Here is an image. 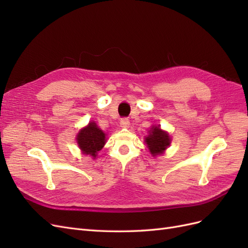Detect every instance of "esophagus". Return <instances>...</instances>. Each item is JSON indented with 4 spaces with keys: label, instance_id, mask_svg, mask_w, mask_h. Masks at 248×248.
I'll list each match as a JSON object with an SVG mask.
<instances>
[{
    "label": "esophagus",
    "instance_id": "obj_1",
    "mask_svg": "<svg viewBox=\"0 0 248 248\" xmlns=\"http://www.w3.org/2000/svg\"><path fill=\"white\" fill-rule=\"evenodd\" d=\"M129 125H130L129 119H127V118H123V119H121V121H120V126H121L122 128H128Z\"/></svg>",
    "mask_w": 248,
    "mask_h": 248
}]
</instances>
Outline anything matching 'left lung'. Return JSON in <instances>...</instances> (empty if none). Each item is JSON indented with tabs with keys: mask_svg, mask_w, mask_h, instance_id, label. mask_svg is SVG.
<instances>
[{
	"mask_svg": "<svg viewBox=\"0 0 248 248\" xmlns=\"http://www.w3.org/2000/svg\"><path fill=\"white\" fill-rule=\"evenodd\" d=\"M149 134L150 136L146 138V144L153 156L161 154L170 146V136L167 132L162 131L159 127H154L152 130H150Z\"/></svg>",
	"mask_w": 248,
	"mask_h": 248,
	"instance_id": "left-lung-1",
	"label": "left lung"
}]
</instances>
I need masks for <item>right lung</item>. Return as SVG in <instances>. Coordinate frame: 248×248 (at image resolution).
<instances>
[{"label":"right lung","instance_id":"1","mask_svg":"<svg viewBox=\"0 0 248 248\" xmlns=\"http://www.w3.org/2000/svg\"><path fill=\"white\" fill-rule=\"evenodd\" d=\"M77 140L82 153L95 158L97 152L106 144V134L97 127L96 123L91 122L79 131Z\"/></svg>","mask_w":248,"mask_h":248}]
</instances>
